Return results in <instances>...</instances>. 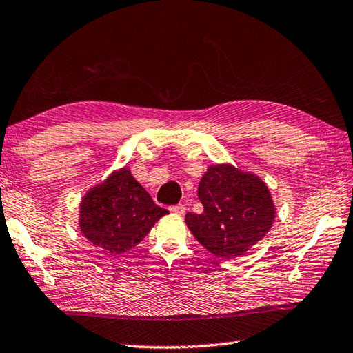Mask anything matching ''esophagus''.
Instances as JSON below:
<instances>
[{
	"instance_id": "1",
	"label": "esophagus",
	"mask_w": 353,
	"mask_h": 353,
	"mask_svg": "<svg viewBox=\"0 0 353 353\" xmlns=\"http://www.w3.org/2000/svg\"><path fill=\"white\" fill-rule=\"evenodd\" d=\"M170 212H172V213H175V214H184V212H185V205H184V204L172 205V207H170Z\"/></svg>"
}]
</instances>
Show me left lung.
I'll return each instance as SVG.
<instances>
[{
  "label": "left lung",
  "mask_w": 353,
  "mask_h": 353,
  "mask_svg": "<svg viewBox=\"0 0 353 353\" xmlns=\"http://www.w3.org/2000/svg\"><path fill=\"white\" fill-rule=\"evenodd\" d=\"M201 214L187 213L196 241L218 257L233 259L256 245L276 218L271 193L261 178L232 164H214L201 178Z\"/></svg>",
  "instance_id": "1"
}]
</instances>
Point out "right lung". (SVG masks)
Masks as SVG:
<instances>
[{
    "instance_id": "1",
    "label": "right lung",
    "mask_w": 353,
    "mask_h": 353,
    "mask_svg": "<svg viewBox=\"0 0 353 353\" xmlns=\"http://www.w3.org/2000/svg\"><path fill=\"white\" fill-rule=\"evenodd\" d=\"M169 212L123 168L86 193L79 225L92 245L121 254L145 239L155 222Z\"/></svg>"
}]
</instances>
